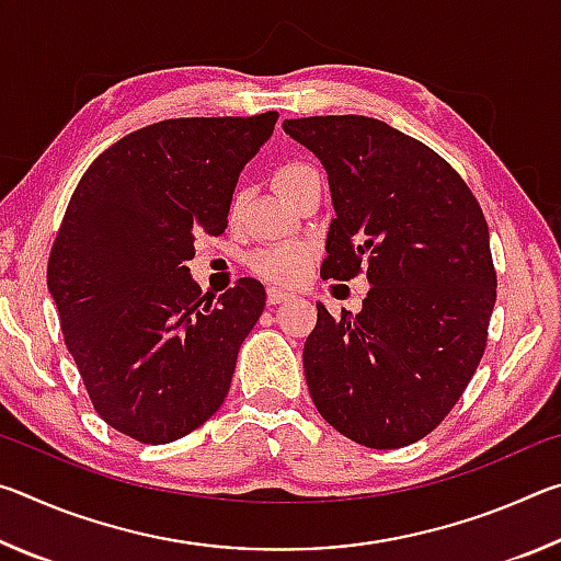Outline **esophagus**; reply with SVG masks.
<instances>
[{"label": "esophagus", "mask_w": 561, "mask_h": 561, "mask_svg": "<svg viewBox=\"0 0 561 561\" xmlns=\"http://www.w3.org/2000/svg\"><path fill=\"white\" fill-rule=\"evenodd\" d=\"M287 299H291V294H287V291H282V289H277V287H270L267 289V301L272 304H282V301H287Z\"/></svg>", "instance_id": "34e87169"}]
</instances>
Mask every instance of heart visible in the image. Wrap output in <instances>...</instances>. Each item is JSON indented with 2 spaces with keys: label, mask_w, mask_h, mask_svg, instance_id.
Wrapping results in <instances>:
<instances>
[{
  "label": "heart",
  "mask_w": 561,
  "mask_h": 561,
  "mask_svg": "<svg viewBox=\"0 0 561 561\" xmlns=\"http://www.w3.org/2000/svg\"><path fill=\"white\" fill-rule=\"evenodd\" d=\"M311 175L319 173L309 163L291 160V163H284L274 170V187H277L287 201H291V195L297 193L304 180H309ZM237 205H240V195L234 197L232 207ZM247 264H250V270L254 274H260L264 279L277 284H294L307 274L311 264V250L304 244H267L262 247V250L252 252Z\"/></svg>",
  "instance_id": "1"
}]
</instances>
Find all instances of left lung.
Returning a JSON list of instances; mask_svg holds the SVG:
<instances>
[{
	"label": "left lung",
	"mask_w": 561,
	"mask_h": 561,
	"mask_svg": "<svg viewBox=\"0 0 561 561\" xmlns=\"http://www.w3.org/2000/svg\"><path fill=\"white\" fill-rule=\"evenodd\" d=\"M284 130L329 173L321 277L371 284L358 314L317 304L311 401L348 440L403 448L438 428L485 354L497 299L485 215L448 160L383 121L311 116Z\"/></svg>",
	"instance_id": "8db88e82"
}]
</instances>
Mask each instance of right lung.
<instances>
[{
  "label": "right lung",
  "mask_w": 561,
  "mask_h": 561,
  "mask_svg": "<svg viewBox=\"0 0 561 561\" xmlns=\"http://www.w3.org/2000/svg\"><path fill=\"white\" fill-rule=\"evenodd\" d=\"M277 118L153 123L103 150L73 190L46 284L93 408L133 440L183 438L230 391L267 291L242 277L213 301L185 264L195 237L225 232L237 178Z\"/></svg>",
  "instance_id": "right-lung-1"
}]
</instances>
